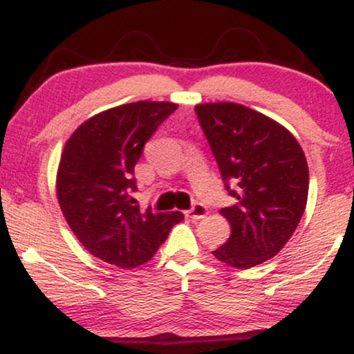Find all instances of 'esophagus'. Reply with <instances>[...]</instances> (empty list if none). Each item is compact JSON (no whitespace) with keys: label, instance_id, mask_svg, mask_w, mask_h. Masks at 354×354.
Returning a JSON list of instances; mask_svg holds the SVG:
<instances>
[{"label":"esophagus","instance_id":"34e87169","mask_svg":"<svg viewBox=\"0 0 354 354\" xmlns=\"http://www.w3.org/2000/svg\"><path fill=\"white\" fill-rule=\"evenodd\" d=\"M207 214V207L201 203H194L191 209L186 211V216L191 219H203Z\"/></svg>","mask_w":354,"mask_h":354}]
</instances>
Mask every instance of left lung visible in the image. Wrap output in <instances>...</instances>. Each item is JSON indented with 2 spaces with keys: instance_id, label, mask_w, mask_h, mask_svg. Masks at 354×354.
I'll list each match as a JSON object with an SVG mask.
<instances>
[{
  "instance_id": "8db88e82",
  "label": "left lung",
  "mask_w": 354,
  "mask_h": 354,
  "mask_svg": "<svg viewBox=\"0 0 354 354\" xmlns=\"http://www.w3.org/2000/svg\"><path fill=\"white\" fill-rule=\"evenodd\" d=\"M194 110L225 189L236 199L221 209L231 224V237L212 255L234 269H250L279 254L304 216L305 153L285 127L245 105L218 102Z\"/></svg>"
}]
</instances>
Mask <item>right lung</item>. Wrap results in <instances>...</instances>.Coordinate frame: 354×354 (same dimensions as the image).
I'll use <instances>...</instances> for the list:
<instances>
[{
  "label": "right lung",
  "instance_id": "add662e5",
  "mask_svg": "<svg viewBox=\"0 0 354 354\" xmlns=\"http://www.w3.org/2000/svg\"><path fill=\"white\" fill-rule=\"evenodd\" d=\"M178 105L140 100L85 120L61 155L55 193L72 232L93 257L120 269L148 262L181 212L140 209L135 165L143 147Z\"/></svg>",
  "mask_w": 354,
  "mask_h": 354
}]
</instances>
